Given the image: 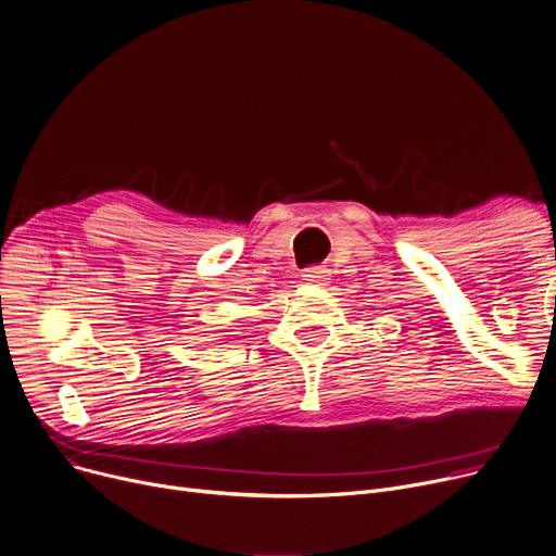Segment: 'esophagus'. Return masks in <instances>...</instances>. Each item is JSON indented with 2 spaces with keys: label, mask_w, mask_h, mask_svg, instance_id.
Returning a JSON list of instances; mask_svg holds the SVG:
<instances>
[{
  "label": "esophagus",
  "mask_w": 556,
  "mask_h": 556,
  "mask_svg": "<svg viewBox=\"0 0 556 556\" xmlns=\"http://www.w3.org/2000/svg\"><path fill=\"white\" fill-rule=\"evenodd\" d=\"M328 279H330V268H326V266H311L304 270V281H308V283L326 286Z\"/></svg>",
  "instance_id": "34e87169"
}]
</instances>
